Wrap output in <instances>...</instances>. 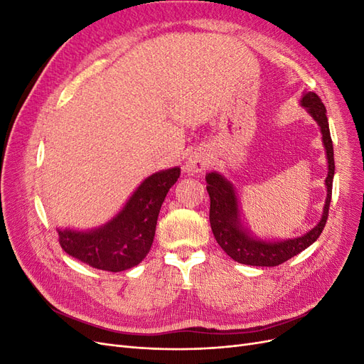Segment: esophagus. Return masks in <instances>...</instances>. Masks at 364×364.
I'll list each match as a JSON object with an SVG mask.
<instances>
[{
  "label": "esophagus",
  "instance_id": "1",
  "mask_svg": "<svg viewBox=\"0 0 364 364\" xmlns=\"http://www.w3.org/2000/svg\"><path fill=\"white\" fill-rule=\"evenodd\" d=\"M208 165H209V158L206 153L202 150H197V151H193L188 156V159H186L185 168L191 173H202L203 170L208 168Z\"/></svg>",
  "mask_w": 364,
  "mask_h": 364
}]
</instances>
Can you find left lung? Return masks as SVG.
<instances>
[{
	"instance_id": "obj_1",
	"label": "left lung",
	"mask_w": 364,
	"mask_h": 364,
	"mask_svg": "<svg viewBox=\"0 0 364 364\" xmlns=\"http://www.w3.org/2000/svg\"><path fill=\"white\" fill-rule=\"evenodd\" d=\"M301 106L321 127L322 142L326 150L328 159V176L325 179L326 185V200L323 206L322 218L318 223L308 230L306 234L289 238V240H262L252 235L249 229L245 228L240 217L238 199L234 185L230 183L223 174L211 171L206 174V190L211 199L209 206V223H211L213 234L228 255L237 262L247 264V266L259 267H274L293 258L306 247H310L322 234L326 225L328 209L331 203L333 194V179H334V150L331 134H329L326 109L321 98L314 92H304L301 98Z\"/></svg>"
}]
</instances>
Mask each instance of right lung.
<instances>
[{"mask_svg":"<svg viewBox=\"0 0 364 364\" xmlns=\"http://www.w3.org/2000/svg\"><path fill=\"white\" fill-rule=\"evenodd\" d=\"M179 176V167L153 173L141 182L123 209L103 226L91 230L58 228L62 249L94 269L123 272L138 266L155 238L165 196Z\"/></svg>","mask_w":364,"mask_h":364,"instance_id":"add662e5","label":"right lung"}]
</instances>
